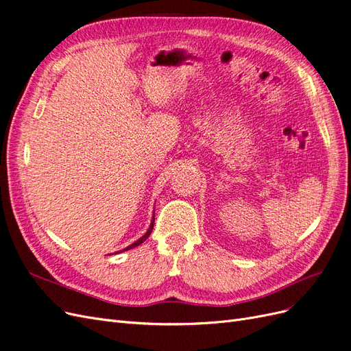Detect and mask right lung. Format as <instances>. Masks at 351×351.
Here are the masks:
<instances>
[{
  "label": "right lung",
  "mask_w": 351,
  "mask_h": 351,
  "mask_svg": "<svg viewBox=\"0 0 351 351\" xmlns=\"http://www.w3.org/2000/svg\"><path fill=\"white\" fill-rule=\"evenodd\" d=\"M154 222H155V215L152 217V221H151V226H149V228H147V231L145 232V234L139 239V240H136L134 243H132L130 244V246L129 247H125V249H123L121 252H124V250H129V249H133V247H136V246H139V244H142L147 237H149L151 236V232H152V228H154ZM121 252H117V253H121Z\"/></svg>",
  "instance_id": "obj_1"
}]
</instances>
